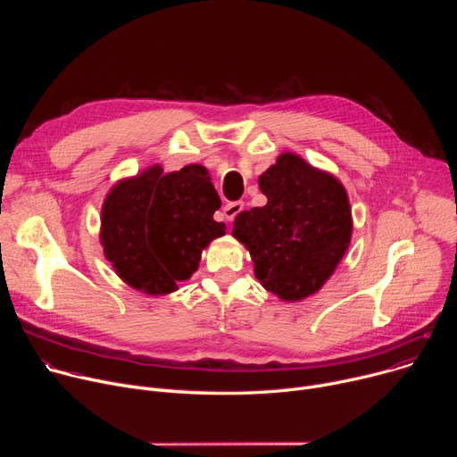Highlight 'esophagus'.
Segmentation results:
<instances>
[{
  "instance_id": "34e87169",
  "label": "esophagus",
  "mask_w": 457,
  "mask_h": 457,
  "mask_svg": "<svg viewBox=\"0 0 457 457\" xmlns=\"http://www.w3.org/2000/svg\"><path fill=\"white\" fill-rule=\"evenodd\" d=\"M245 209V204L243 202H231V204H228L224 209H222V212H224V219L228 220V222H233L235 220V216L241 212Z\"/></svg>"
}]
</instances>
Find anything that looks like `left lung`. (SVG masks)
<instances>
[{
	"label": "left lung",
	"instance_id": "1",
	"mask_svg": "<svg viewBox=\"0 0 457 457\" xmlns=\"http://www.w3.org/2000/svg\"><path fill=\"white\" fill-rule=\"evenodd\" d=\"M267 205L237 214L233 237L267 291L298 302L320 291L345 257L352 209L343 183L296 154H281L259 176Z\"/></svg>",
	"mask_w": 457,
	"mask_h": 457
}]
</instances>
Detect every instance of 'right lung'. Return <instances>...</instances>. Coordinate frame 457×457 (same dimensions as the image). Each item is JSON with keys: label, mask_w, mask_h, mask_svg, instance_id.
<instances>
[{"label": "right lung", "mask_w": 457, "mask_h": 457, "mask_svg": "<svg viewBox=\"0 0 457 457\" xmlns=\"http://www.w3.org/2000/svg\"><path fill=\"white\" fill-rule=\"evenodd\" d=\"M207 168L183 166L164 174L159 164L118 181L102 207V246L129 287L161 296L198 270L204 248L226 235L212 219L220 207Z\"/></svg>", "instance_id": "right-lung-1"}]
</instances>
